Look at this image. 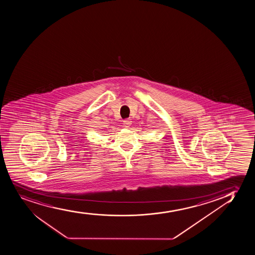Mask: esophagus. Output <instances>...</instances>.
<instances>
[{
    "label": "esophagus",
    "instance_id": "esophagus-1",
    "mask_svg": "<svg viewBox=\"0 0 255 255\" xmlns=\"http://www.w3.org/2000/svg\"><path fill=\"white\" fill-rule=\"evenodd\" d=\"M132 121L129 120V119H127V120H125L123 121L124 126L126 127V128H128L129 126H131Z\"/></svg>",
    "mask_w": 255,
    "mask_h": 255
}]
</instances>
